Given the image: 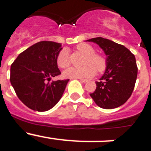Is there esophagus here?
<instances>
[{
  "instance_id": "obj_1",
  "label": "esophagus",
  "mask_w": 151,
  "mask_h": 151,
  "mask_svg": "<svg viewBox=\"0 0 151 151\" xmlns=\"http://www.w3.org/2000/svg\"><path fill=\"white\" fill-rule=\"evenodd\" d=\"M80 82H84V83H86V82H88V80H87V79H82V78H81V79H80Z\"/></svg>"
}]
</instances>
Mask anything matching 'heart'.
Here are the masks:
<instances>
[{
	"instance_id": "obj_1",
	"label": "heart",
	"mask_w": 151,
	"mask_h": 151,
	"mask_svg": "<svg viewBox=\"0 0 151 151\" xmlns=\"http://www.w3.org/2000/svg\"><path fill=\"white\" fill-rule=\"evenodd\" d=\"M77 50L87 57L85 65L82 68L71 67L63 72V76L69 78H88L94 76L97 72H103L106 69V60L104 57L100 54H94L95 50L91 45L86 43L79 44L76 47ZM57 66L65 69L70 65V60L68 50L63 49L57 57Z\"/></svg>"
}]
</instances>
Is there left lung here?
Returning <instances> with one entry per match:
<instances>
[{
    "mask_svg": "<svg viewBox=\"0 0 151 151\" xmlns=\"http://www.w3.org/2000/svg\"><path fill=\"white\" fill-rule=\"evenodd\" d=\"M86 41L99 45L106 56L105 73L90 96L104 109L120 106L132 95L135 85L138 67L134 55L125 46L106 38L97 37Z\"/></svg>",
    "mask_w": 151,
    "mask_h": 151,
    "instance_id": "left-lung-1",
    "label": "left lung"
}]
</instances>
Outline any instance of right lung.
I'll return each instance as SVG.
<instances>
[{"label":"right lung","instance_id":"1","mask_svg":"<svg viewBox=\"0 0 151 151\" xmlns=\"http://www.w3.org/2000/svg\"><path fill=\"white\" fill-rule=\"evenodd\" d=\"M62 45L43 41L22 52L10 67V83L19 99L33 110L45 112L57 104L69 79L50 82L61 74L57 57Z\"/></svg>","mask_w":151,"mask_h":151}]
</instances>
